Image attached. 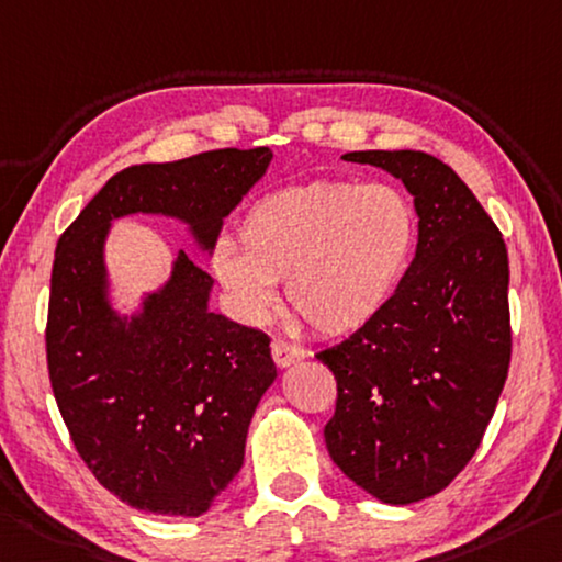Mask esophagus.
I'll use <instances>...</instances> for the list:
<instances>
[{
  "label": "esophagus",
  "instance_id": "obj_1",
  "mask_svg": "<svg viewBox=\"0 0 562 562\" xmlns=\"http://www.w3.org/2000/svg\"><path fill=\"white\" fill-rule=\"evenodd\" d=\"M302 358H305V350H302V347L284 340H272V360L278 368H290V364L300 362Z\"/></svg>",
  "mask_w": 562,
  "mask_h": 562
}]
</instances>
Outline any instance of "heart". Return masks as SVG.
<instances>
[{
    "label": "heart",
    "instance_id": "heart-1",
    "mask_svg": "<svg viewBox=\"0 0 562 562\" xmlns=\"http://www.w3.org/2000/svg\"><path fill=\"white\" fill-rule=\"evenodd\" d=\"M420 239L415 202L385 182L313 180L257 198L239 245L222 237L212 272L239 315L262 323L284 300L315 335L342 337L385 313Z\"/></svg>",
    "mask_w": 562,
    "mask_h": 562
}]
</instances>
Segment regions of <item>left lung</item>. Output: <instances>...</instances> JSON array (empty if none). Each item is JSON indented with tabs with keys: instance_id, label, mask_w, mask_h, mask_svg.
<instances>
[{
	"instance_id": "1",
	"label": "left lung",
	"mask_w": 562,
	"mask_h": 562,
	"mask_svg": "<svg viewBox=\"0 0 562 562\" xmlns=\"http://www.w3.org/2000/svg\"><path fill=\"white\" fill-rule=\"evenodd\" d=\"M415 198L420 239L375 323L315 358L337 380L325 442L335 465L390 505L425 501L483 440L510 368L507 249L470 187L415 149L347 153Z\"/></svg>"
}]
</instances>
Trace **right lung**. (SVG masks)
I'll use <instances>...</instances> for the list:
<instances>
[{
  "mask_svg": "<svg viewBox=\"0 0 562 562\" xmlns=\"http://www.w3.org/2000/svg\"><path fill=\"white\" fill-rule=\"evenodd\" d=\"M270 147L135 165L61 233L52 265L47 368L79 458L137 510L198 518L239 473L247 427L278 378L262 329L210 313L212 278L182 249L172 274L122 317L106 300L112 220H182L202 249L270 165Z\"/></svg>",
  "mask_w": 562,
  "mask_h": 562,
  "instance_id": "obj_1",
  "label": "right lung"
}]
</instances>
